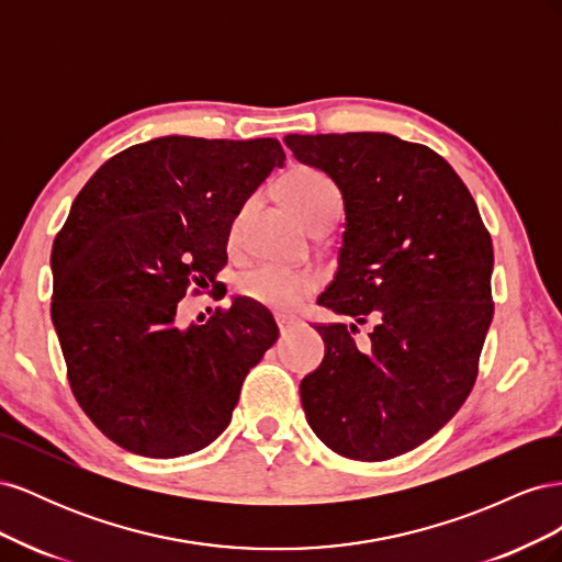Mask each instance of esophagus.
<instances>
[{"instance_id": "1", "label": "esophagus", "mask_w": 562, "mask_h": 562, "mask_svg": "<svg viewBox=\"0 0 562 562\" xmlns=\"http://www.w3.org/2000/svg\"><path fill=\"white\" fill-rule=\"evenodd\" d=\"M277 326H279L281 335H285V333H291V330L300 328V318H295V316H285V314H279V316H277Z\"/></svg>"}]
</instances>
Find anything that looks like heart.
<instances>
[{
  "label": "heart",
  "mask_w": 562,
  "mask_h": 562,
  "mask_svg": "<svg viewBox=\"0 0 562 562\" xmlns=\"http://www.w3.org/2000/svg\"><path fill=\"white\" fill-rule=\"evenodd\" d=\"M283 192L293 203L297 215L314 227L326 217H337L342 209V194L337 184L326 173L312 166H297L283 180ZM246 206L236 213L229 236L232 241L239 239V232L246 217ZM316 288V277L310 269H291L281 265L262 262L244 271L239 279V293L248 300H255L267 307L288 310L297 304L304 295H310Z\"/></svg>",
  "instance_id": "obj_1"
}]
</instances>
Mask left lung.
<instances>
[{
	"mask_svg": "<svg viewBox=\"0 0 562 562\" xmlns=\"http://www.w3.org/2000/svg\"><path fill=\"white\" fill-rule=\"evenodd\" d=\"M345 201L335 281L318 304L353 323L316 326L321 366L300 382L333 452L382 462L422 446L471 394L492 321V239L452 166L389 133L285 135ZM373 321L363 344L359 322Z\"/></svg>",
	"mask_w": 562,
	"mask_h": 562,
	"instance_id": "left-lung-1",
	"label": "left lung"
}]
</instances>
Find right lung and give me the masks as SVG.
Instances as JSON below:
<instances>
[{"mask_svg":"<svg viewBox=\"0 0 562 562\" xmlns=\"http://www.w3.org/2000/svg\"><path fill=\"white\" fill-rule=\"evenodd\" d=\"M283 161L274 138L164 135L119 151L77 194L50 252V318L77 403L119 448L171 459L227 429L277 342L274 316L236 297L178 328V302L215 283L236 213Z\"/></svg>","mask_w":562,"mask_h":562,"instance_id":"right-lung-1","label":"right lung"}]
</instances>
